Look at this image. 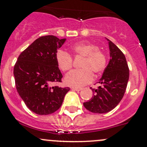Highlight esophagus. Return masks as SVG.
Segmentation results:
<instances>
[{
    "mask_svg": "<svg viewBox=\"0 0 147 147\" xmlns=\"http://www.w3.org/2000/svg\"><path fill=\"white\" fill-rule=\"evenodd\" d=\"M72 89L74 90V91H81V90H82V88H78V87H72Z\"/></svg>",
    "mask_w": 147,
    "mask_h": 147,
    "instance_id": "34e87169",
    "label": "esophagus"
}]
</instances>
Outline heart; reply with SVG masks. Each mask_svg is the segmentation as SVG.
<instances>
[{
  "label": "heart",
  "mask_w": 147,
  "mask_h": 147,
  "mask_svg": "<svg viewBox=\"0 0 147 147\" xmlns=\"http://www.w3.org/2000/svg\"><path fill=\"white\" fill-rule=\"evenodd\" d=\"M72 53L76 57H83L80 70H73L65 77L67 85L81 87L91 83L96 76L100 75L107 66V56L105 52L92 43L81 42L73 45ZM56 62L63 72H67L73 66V59L68 52L59 50L56 55Z\"/></svg>",
  "instance_id": "heart-1"
}]
</instances>
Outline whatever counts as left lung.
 Masks as SVG:
<instances>
[{
	"label": "left lung",
	"mask_w": 147,
	"mask_h": 147,
	"mask_svg": "<svg viewBox=\"0 0 147 147\" xmlns=\"http://www.w3.org/2000/svg\"><path fill=\"white\" fill-rule=\"evenodd\" d=\"M109 41L111 59L98 88H91L93 94L91 100L84 102L87 110L103 114L110 112L123 98L129 79V68L123 53L112 41Z\"/></svg>",
	"instance_id": "left-lung-1"
}]
</instances>
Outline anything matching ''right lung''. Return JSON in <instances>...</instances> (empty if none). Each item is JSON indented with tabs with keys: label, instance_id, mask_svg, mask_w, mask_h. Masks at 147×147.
Here are the masks:
<instances>
[{
	"label": "right lung",
	"instance_id": "add662e5",
	"mask_svg": "<svg viewBox=\"0 0 147 147\" xmlns=\"http://www.w3.org/2000/svg\"><path fill=\"white\" fill-rule=\"evenodd\" d=\"M65 39L45 35L24 50L14 67L17 91L30 110L39 115L52 114L61 107L69 87L52 86L61 82L56 55Z\"/></svg>",
	"mask_w": 147,
	"mask_h": 147
}]
</instances>
